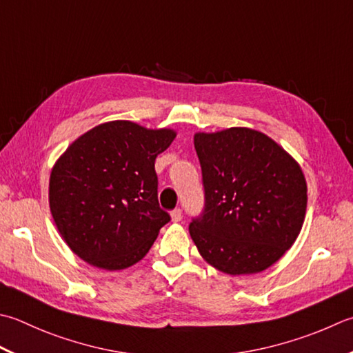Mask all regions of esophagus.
<instances>
[{
    "label": "esophagus",
    "mask_w": 353,
    "mask_h": 353,
    "mask_svg": "<svg viewBox=\"0 0 353 353\" xmlns=\"http://www.w3.org/2000/svg\"><path fill=\"white\" fill-rule=\"evenodd\" d=\"M183 219V212L181 208H176L171 211V220L172 222H181V220Z\"/></svg>",
    "instance_id": "obj_1"
}]
</instances>
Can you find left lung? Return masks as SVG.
<instances>
[{
  "label": "left lung",
  "mask_w": 353,
  "mask_h": 353,
  "mask_svg": "<svg viewBox=\"0 0 353 353\" xmlns=\"http://www.w3.org/2000/svg\"><path fill=\"white\" fill-rule=\"evenodd\" d=\"M205 206L190 223L200 255L231 275L272 266L299 237L307 205L300 165L271 137L232 127L196 133Z\"/></svg>",
  "instance_id": "8db88e82"
}]
</instances>
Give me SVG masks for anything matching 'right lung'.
<instances>
[{
  "instance_id": "add662e5",
  "label": "right lung",
  "mask_w": 353,
  "mask_h": 353,
  "mask_svg": "<svg viewBox=\"0 0 353 353\" xmlns=\"http://www.w3.org/2000/svg\"><path fill=\"white\" fill-rule=\"evenodd\" d=\"M170 128L105 122L78 137L50 174L48 202L68 248L107 271L145 257L170 214L159 206L156 157L174 141Z\"/></svg>"
}]
</instances>
